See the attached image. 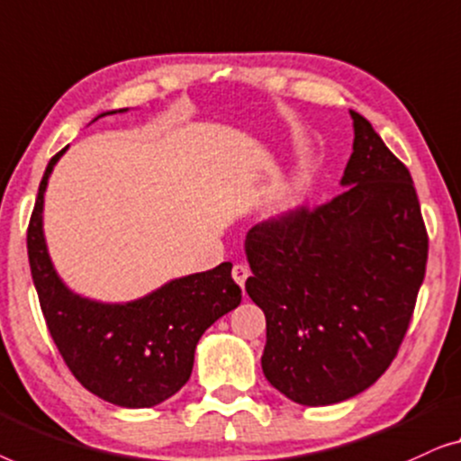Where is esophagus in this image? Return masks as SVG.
Returning a JSON list of instances; mask_svg holds the SVG:
<instances>
[{"label":"esophagus","instance_id":"obj_1","mask_svg":"<svg viewBox=\"0 0 461 461\" xmlns=\"http://www.w3.org/2000/svg\"><path fill=\"white\" fill-rule=\"evenodd\" d=\"M231 276H233V280L238 282V286H240V288H244V282L249 280V277H250V269H249V265H244V263H236V265H233V269H231Z\"/></svg>","mask_w":461,"mask_h":461}]
</instances>
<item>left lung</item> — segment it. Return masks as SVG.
I'll list each match as a JSON object with an SVG mask.
<instances>
[{
	"label": "left lung",
	"instance_id": "left-lung-1",
	"mask_svg": "<svg viewBox=\"0 0 461 461\" xmlns=\"http://www.w3.org/2000/svg\"><path fill=\"white\" fill-rule=\"evenodd\" d=\"M351 116L345 190L246 236V293L267 320L265 378L309 407L351 399L386 372L426 274L428 233L411 175L361 114Z\"/></svg>",
	"mask_w": 461,
	"mask_h": 461
}]
</instances>
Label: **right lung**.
<instances>
[{
	"mask_svg": "<svg viewBox=\"0 0 461 461\" xmlns=\"http://www.w3.org/2000/svg\"><path fill=\"white\" fill-rule=\"evenodd\" d=\"M67 148L45 168L27 230L45 323L67 367L89 393L121 407L158 405L190 380L200 336L238 307L242 290L231 263H221L127 304H100L70 293L51 267L41 230L45 185Z\"/></svg>",
	"mask_w": 461,
	"mask_h": 461,
	"instance_id": "right-lung-1",
	"label": "right lung"
}]
</instances>
